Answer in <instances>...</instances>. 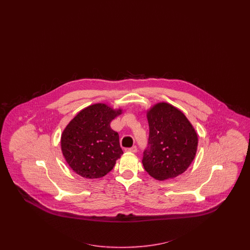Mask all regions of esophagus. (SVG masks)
I'll use <instances>...</instances> for the list:
<instances>
[{
	"mask_svg": "<svg viewBox=\"0 0 250 250\" xmlns=\"http://www.w3.org/2000/svg\"><path fill=\"white\" fill-rule=\"evenodd\" d=\"M125 151L136 153V152L137 151V147H136V146H132V147H127V148H125Z\"/></svg>",
	"mask_w": 250,
	"mask_h": 250,
	"instance_id": "esophagus-1",
	"label": "esophagus"
}]
</instances>
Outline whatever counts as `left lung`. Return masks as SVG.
I'll use <instances>...</instances> for the list:
<instances>
[{
    "label": "left lung",
    "mask_w": 250,
    "mask_h": 250,
    "mask_svg": "<svg viewBox=\"0 0 250 250\" xmlns=\"http://www.w3.org/2000/svg\"><path fill=\"white\" fill-rule=\"evenodd\" d=\"M149 136L142 163L153 178L163 181L183 173L194 159L196 132L180 110L166 103L147 113Z\"/></svg>",
    "instance_id": "8db88e82"
}]
</instances>
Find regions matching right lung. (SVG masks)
<instances>
[{"instance_id": "add662e5", "label": "right lung", "mask_w": 250, "mask_h": 250, "mask_svg": "<svg viewBox=\"0 0 250 250\" xmlns=\"http://www.w3.org/2000/svg\"><path fill=\"white\" fill-rule=\"evenodd\" d=\"M121 110L96 104L81 111L61 136V149L69 167L84 178L97 179L113 169L123 150L110 123Z\"/></svg>"}]
</instances>
